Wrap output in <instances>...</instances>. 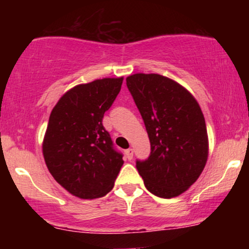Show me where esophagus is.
I'll return each mask as SVG.
<instances>
[{
	"instance_id": "1",
	"label": "esophagus",
	"mask_w": 249,
	"mask_h": 249,
	"mask_svg": "<svg viewBox=\"0 0 249 249\" xmlns=\"http://www.w3.org/2000/svg\"><path fill=\"white\" fill-rule=\"evenodd\" d=\"M125 154H126V158L128 160H131V159L133 158V148H127V150L125 151Z\"/></svg>"
}]
</instances>
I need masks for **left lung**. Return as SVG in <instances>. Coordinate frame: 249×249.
<instances>
[{
	"instance_id": "obj_1",
	"label": "left lung",
	"mask_w": 249,
	"mask_h": 249,
	"mask_svg": "<svg viewBox=\"0 0 249 249\" xmlns=\"http://www.w3.org/2000/svg\"><path fill=\"white\" fill-rule=\"evenodd\" d=\"M126 85L151 142L150 156L137 160V170L154 196H178L196 181L207 161L201 108L186 89L158 73H134Z\"/></svg>"
}]
</instances>
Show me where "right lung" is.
Returning a JSON list of instances; mask_svg holds the SVG:
<instances>
[{
  "instance_id": "1",
  "label": "right lung",
  "mask_w": 249,
  "mask_h": 249,
  "mask_svg": "<svg viewBox=\"0 0 249 249\" xmlns=\"http://www.w3.org/2000/svg\"><path fill=\"white\" fill-rule=\"evenodd\" d=\"M122 84L123 77L76 85L50 113L42 145L45 164L62 187L81 199L110 192L124 164L102 124Z\"/></svg>"
}]
</instances>
